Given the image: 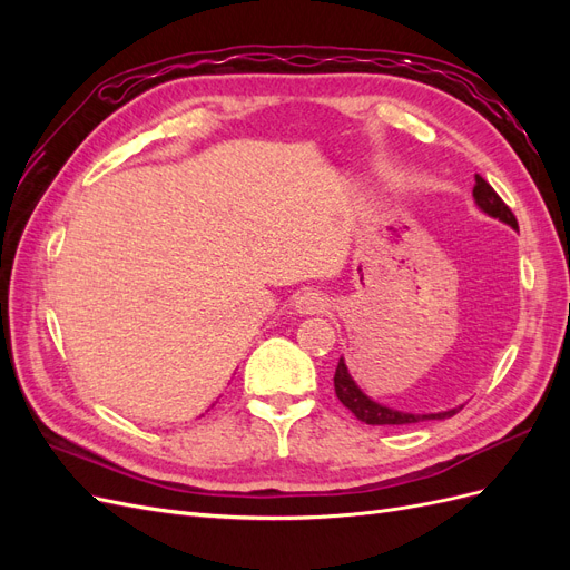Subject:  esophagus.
I'll return each mask as SVG.
<instances>
[{
	"mask_svg": "<svg viewBox=\"0 0 570 570\" xmlns=\"http://www.w3.org/2000/svg\"><path fill=\"white\" fill-rule=\"evenodd\" d=\"M295 306L299 314H325L331 308V297L321 289H304L302 295H297Z\"/></svg>",
	"mask_w": 570,
	"mask_h": 570,
	"instance_id": "obj_1",
	"label": "esophagus"
}]
</instances>
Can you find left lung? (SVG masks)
<instances>
[{"instance_id":"8db88e82","label":"left lung","mask_w":570,"mask_h":570,"mask_svg":"<svg viewBox=\"0 0 570 570\" xmlns=\"http://www.w3.org/2000/svg\"><path fill=\"white\" fill-rule=\"evenodd\" d=\"M473 197L482 212L499 218V220H504L507 226H511L513 230H519V220H515L513 212L482 176H475ZM335 394H337V400L347 406L358 421H364L368 425H411V423H421V421H438V419L454 416V413L459 411V409H452V411H442V413H425L423 416V413H404V411L387 409L383 404H375L356 387V383L352 381V375L347 373V366H344L342 358L335 368Z\"/></svg>"}]
</instances>
